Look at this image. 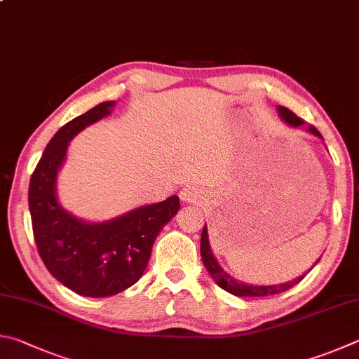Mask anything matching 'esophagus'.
Segmentation results:
<instances>
[{
    "mask_svg": "<svg viewBox=\"0 0 359 359\" xmlns=\"http://www.w3.org/2000/svg\"><path fill=\"white\" fill-rule=\"evenodd\" d=\"M180 199L184 202H188V204H196L201 199V193L196 187L187 185L184 190L180 191Z\"/></svg>",
    "mask_w": 359,
    "mask_h": 359,
    "instance_id": "34e87169",
    "label": "esophagus"
}]
</instances>
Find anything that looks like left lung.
<instances>
[{
	"mask_svg": "<svg viewBox=\"0 0 359 359\" xmlns=\"http://www.w3.org/2000/svg\"><path fill=\"white\" fill-rule=\"evenodd\" d=\"M278 111H279V116H281V119L285 123H287V126H290V127L303 126V119H299L297 114H293L290 109H287L285 107H278ZM308 132L318 136L320 140H323L320 132H318V130L314 126H309ZM201 257H202V262H204L205 269L208 271V275L213 278V281L217 283L221 289H224L226 292H229L236 297H270V295H276V293H283L285 290L292 289L293 285L298 284L306 276V275H302V276H298L297 279H293V281H287L284 284H275V285H252V284H245L242 281H237L236 278H232L229 273L221 269L218 260L215 259L213 252L210 250V243H208L207 226H204V229H202V233H201ZM317 262H318V260H317Z\"/></svg>",
	"mask_w": 359,
	"mask_h": 359,
	"instance_id": "left-lung-1",
	"label": "left lung"
}]
</instances>
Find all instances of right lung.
<instances>
[{"label": "right lung", "mask_w": 359, "mask_h": 359, "mask_svg": "<svg viewBox=\"0 0 359 359\" xmlns=\"http://www.w3.org/2000/svg\"><path fill=\"white\" fill-rule=\"evenodd\" d=\"M113 107L114 102H103L57 130L29 182V213L41 259L57 281L83 297H111L138 281L155 238L180 208L179 196H171L103 223H89L60 204L56 177L69 141Z\"/></svg>", "instance_id": "right-lung-1"}]
</instances>
